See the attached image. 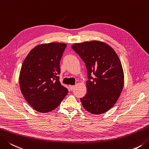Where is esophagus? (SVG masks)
Returning <instances> with one entry per match:
<instances>
[{"label":"esophagus","mask_w":149,"mask_h":149,"mask_svg":"<svg viewBox=\"0 0 149 149\" xmlns=\"http://www.w3.org/2000/svg\"><path fill=\"white\" fill-rule=\"evenodd\" d=\"M74 88V86H69V89L71 91H72Z\"/></svg>","instance_id":"esophagus-1"}]
</instances>
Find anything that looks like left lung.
<instances>
[{"instance_id": "8db88e82", "label": "left lung", "mask_w": 149, "mask_h": 149, "mask_svg": "<svg viewBox=\"0 0 149 149\" xmlns=\"http://www.w3.org/2000/svg\"><path fill=\"white\" fill-rule=\"evenodd\" d=\"M72 49L86 64L88 72L87 93L80 100L93 114L104 113L111 108L121 93L124 73L115 50L98 41L75 43Z\"/></svg>"}]
</instances>
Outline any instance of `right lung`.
Wrapping results in <instances>:
<instances>
[{
  "instance_id": "add662e5",
  "label": "right lung",
  "mask_w": 149,
  "mask_h": 149,
  "mask_svg": "<svg viewBox=\"0 0 149 149\" xmlns=\"http://www.w3.org/2000/svg\"><path fill=\"white\" fill-rule=\"evenodd\" d=\"M67 45L41 44L33 48L22 63L19 85L28 103L37 111L46 113L60 105L68 89L60 82V62Z\"/></svg>"
}]
</instances>
